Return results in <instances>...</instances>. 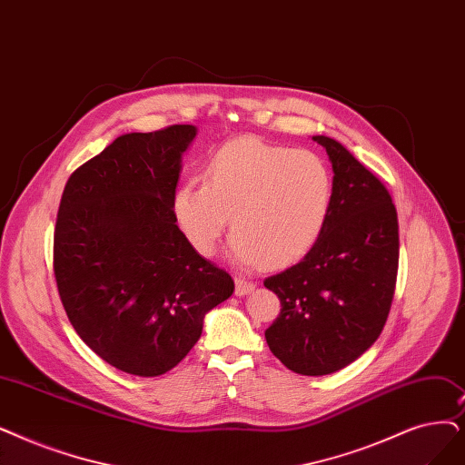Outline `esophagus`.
I'll return each mask as SVG.
<instances>
[{"mask_svg":"<svg viewBox=\"0 0 465 465\" xmlns=\"http://www.w3.org/2000/svg\"><path fill=\"white\" fill-rule=\"evenodd\" d=\"M254 289V282L245 279V277H235V294L237 296H245Z\"/></svg>","mask_w":465,"mask_h":465,"instance_id":"obj_1","label":"esophagus"}]
</instances>
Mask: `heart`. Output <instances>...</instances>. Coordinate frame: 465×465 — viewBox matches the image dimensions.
<instances>
[{"mask_svg":"<svg viewBox=\"0 0 465 465\" xmlns=\"http://www.w3.org/2000/svg\"><path fill=\"white\" fill-rule=\"evenodd\" d=\"M334 203V174L325 157L243 136L207 159L203 184H183L174 216L190 245L211 256L232 218V252L241 264L282 268L321 239Z\"/></svg>","mask_w":465,"mask_h":465,"instance_id":"1","label":"heart"}]
</instances>
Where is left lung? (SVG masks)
I'll list each match as a JSON object with an SVG mask.
<instances>
[{
	"label": "left lung",
	"instance_id": "1",
	"mask_svg": "<svg viewBox=\"0 0 465 465\" xmlns=\"http://www.w3.org/2000/svg\"><path fill=\"white\" fill-rule=\"evenodd\" d=\"M313 140L332 161L334 203L315 247L264 279L281 302L266 341L289 371L325 376L365 353L386 325L399 270V224L378 176L336 140Z\"/></svg>",
	"mask_w": 465,
	"mask_h": 465
}]
</instances>
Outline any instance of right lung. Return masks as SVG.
<instances>
[{
  "label": "right lung",
  "instance_id": "obj_1",
  "mask_svg": "<svg viewBox=\"0 0 465 465\" xmlns=\"http://www.w3.org/2000/svg\"><path fill=\"white\" fill-rule=\"evenodd\" d=\"M193 125L129 133L77 167L53 237L56 289L72 327L108 365L153 378L183 361L232 275L178 230L180 155Z\"/></svg>",
  "mask_w": 465,
  "mask_h": 465
}]
</instances>
